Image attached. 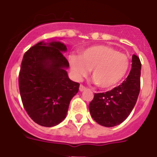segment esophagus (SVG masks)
Instances as JSON below:
<instances>
[{
	"label": "esophagus",
	"mask_w": 157,
	"mask_h": 157,
	"mask_svg": "<svg viewBox=\"0 0 157 157\" xmlns=\"http://www.w3.org/2000/svg\"><path fill=\"white\" fill-rule=\"evenodd\" d=\"M79 89H80V91H81V92H82V91H84L86 89V87L84 86L83 85H80V88H79Z\"/></svg>",
	"instance_id": "obj_1"
}]
</instances>
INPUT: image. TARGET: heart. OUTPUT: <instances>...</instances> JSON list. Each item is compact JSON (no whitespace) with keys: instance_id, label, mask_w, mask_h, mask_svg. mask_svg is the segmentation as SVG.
I'll use <instances>...</instances> for the list:
<instances>
[{"instance_id":"heart-1","label":"heart","mask_w":157,"mask_h":157,"mask_svg":"<svg viewBox=\"0 0 157 157\" xmlns=\"http://www.w3.org/2000/svg\"><path fill=\"white\" fill-rule=\"evenodd\" d=\"M73 75L77 80L89 74L93 69V78L101 89H109L118 85L129 68V58L108 45H93L81 50L80 56H68Z\"/></svg>"}]
</instances>
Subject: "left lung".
<instances>
[{"label": "left lung", "instance_id": "obj_1", "mask_svg": "<svg viewBox=\"0 0 157 157\" xmlns=\"http://www.w3.org/2000/svg\"><path fill=\"white\" fill-rule=\"evenodd\" d=\"M132 69L126 80L119 86L106 93H95L89 109L97 123L105 127L121 124L133 109L140 90L141 63L132 56Z\"/></svg>", "mask_w": 157, "mask_h": 157}]
</instances>
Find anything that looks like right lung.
<instances>
[{"label": "right lung", "mask_w": 157, "mask_h": 157, "mask_svg": "<svg viewBox=\"0 0 157 157\" xmlns=\"http://www.w3.org/2000/svg\"><path fill=\"white\" fill-rule=\"evenodd\" d=\"M63 43L39 42L22 59L20 69V94L23 106L35 123L44 127L58 124L66 117L70 101L80 84L68 78V61Z\"/></svg>", "instance_id": "right-lung-1"}]
</instances>
